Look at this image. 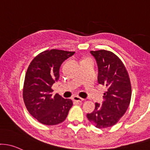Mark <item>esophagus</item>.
I'll list each match as a JSON object with an SVG mask.
<instances>
[{"label":"esophagus","instance_id":"1","mask_svg":"<svg viewBox=\"0 0 150 150\" xmlns=\"http://www.w3.org/2000/svg\"><path fill=\"white\" fill-rule=\"evenodd\" d=\"M72 100L75 102H78V103H81V102H83L84 100L83 98H80L79 96H74L73 98H72Z\"/></svg>","mask_w":150,"mask_h":150}]
</instances>
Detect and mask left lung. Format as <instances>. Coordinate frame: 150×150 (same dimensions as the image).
Masks as SVG:
<instances>
[{"mask_svg":"<svg viewBox=\"0 0 150 150\" xmlns=\"http://www.w3.org/2000/svg\"><path fill=\"white\" fill-rule=\"evenodd\" d=\"M98 67V81L106 86L103 104L87 114L88 120L98 128L113 126L126 112L131 100L132 89L129 75L122 60L113 52L100 50L90 51Z\"/></svg>","mask_w":150,"mask_h":150,"instance_id":"obj_1","label":"left lung"}]
</instances>
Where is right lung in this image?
Instances as JSON below:
<instances>
[{
    "label": "right lung",
    "instance_id": "right-lung-1",
    "mask_svg": "<svg viewBox=\"0 0 150 150\" xmlns=\"http://www.w3.org/2000/svg\"><path fill=\"white\" fill-rule=\"evenodd\" d=\"M75 52L52 49L34 57L29 65L23 90L24 103L29 113L46 125L60 124L72 106L70 99L52 95V86L60 77L62 63Z\"/></svg>",
    "mask_w": 150,
    "mask_h": 150
}]
</instances>
